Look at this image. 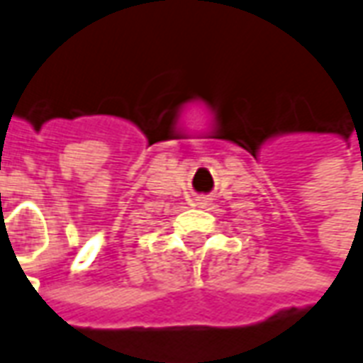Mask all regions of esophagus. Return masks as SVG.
<instances>
[{
	"instance_id": "34e87169",
	"label": "esophagus",
	"mask_w": 363,
	"mask_h": 363,
	"mask_svg": "<svg viewBox=\"0 0 363 363\" xmlns=\"http://www.w3.org/2000/svg\"><path fill=\"white\" fill-rule=\"evenodd\" d=\"M199 204L200 206H208V204H210V199H208V196H202V199L199 200Z\"/></svg>"
}]
</instances>
